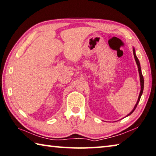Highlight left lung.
I'll return each mask as SVG.
<instances>
[{
	"label": "left lung",
	"mask_w": 156,
	"mask_h": 156,
	"mask_svg": "<svg viewBox=\"0 0 156 156\" xmlns=\"http://www.w3.org/2000/svg\"><path fill=\"white\" fill-rule=\"evenodd\" d=\"M133 54H134V58H135V61H136V63L137 64V66H138V72H139V76H140V94H139V96H138V101L136 104V105L134 108V109H133L132 110V112H130L129 114H128L127 115L129 116L132 114V113L134 111V110L136 109V108L138 102H139L140 101V99L141 98V95H142L143 94V89H144V78H143V74H142V72H141V68H140V62L139 61H138V59L137 58L136 55V53H135V50L134 48H133Z\"/></svg>",
	"instance_id": "left-lung-1"
}]
</instances>
